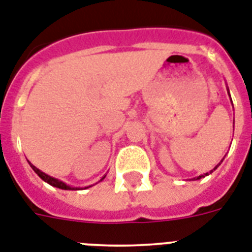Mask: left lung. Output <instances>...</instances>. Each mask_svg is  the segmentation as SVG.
Segmentation results:
<instances>
[{"label":"left lung","mask_w":252,"mask_h":252,"mask_svg":"<svg viewBox=\"0 0 252 252\" xmlns=\"http://www.w3.org/2000/svg\"><path fill=\"white\" fill-rule=\"evenodd\" d=\"M219 165H220V162H219ZM219 165H217V166H215V168L213 169V170H215V169H217L218 166H219ZM213 170H211V172H213ZM211 172H210V173H211ZM205 175H208V173H205V174L202 175V177H205ZM200 178H201V175H200V177H197V178H194V179H200Z\"/></svg>","instance_id":"1"}]
</instances>
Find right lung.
<instances>
[{
  "instance_id": "1",
  "label": "right lung",
  "mask_w": 252,
  "mask_h": 252,
  "mask_svg": "<svg viewBox=\"0 0 252 252\" xmlns=\"http://www.w3.org/2000/svg\"><path fill=\"white\" fill-rule=\"evenodd\" d=\"M31 166H32V169H33V170H34V172L37 173V174L39 175V177H41V178L43 179L44 182H47L48 185L54 186V187L61 188V189H71V188L69 187V186H66V185H65V183H63V182H61V181H59V179L52 178V177H50V175L44 174V173L41 172L39 169L35 168V166L33 165V164H31ZM102 179H103V178H102ZM102 179H101V181H102Z\"/></svg>"
}]
</instances>
